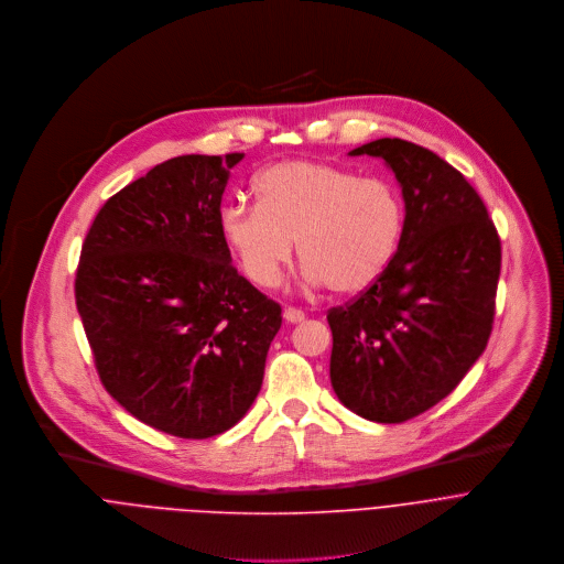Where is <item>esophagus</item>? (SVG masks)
I'll return each instance as SVG.
<instances>
[{
    "label": "esophagus",
    "instance_id": "34e87169",
    "mask_svg": "<svg viewBox=\"0 0 564 564\" xmlns=\"http://www.w3.org/2000/svg\"><path fill=\"white\" fill-rule=\"evenodd\" d=\"M304 311H300V308H293V306H289V308H284V319L289 322V324H300V322H304Z\"/></svg>",
    "mask_w": 564,
    "mask_h": 564
}]
</instances>
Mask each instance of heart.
<instances>
[{
	"mask_svg": "<svg viewBox=\"0 0 564 564\" xmlns=\"http://www.w3.org/2000/svg\"><path fill=\"white\" fill-rule=\"evenodd\" d=\"M256 193L221 206L219 234L258 289L280 284L293 242L308 280L337 295L369 291L395 260L404 202L384 177L291 160L264 169Z\"/></svg>",
	"mask_w": 564,
	"mask_h": 564,
	"instance_id": "b5f03b06",
	"label": "heart"
}]
</instances>
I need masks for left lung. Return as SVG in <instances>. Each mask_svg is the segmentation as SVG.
Segmentation results:
<instances>
[{"label": "left lung", "mask_w": 564, "mask_h": 564, "mask_svg": "<svg viewBox=\"0 0 564 564\" xmlns=\"http://www.w3.org/2000/svg\"><path fill=\"white\" fill-rule=\"evenodd\" d=\"M349 155L382 158L395 173L404 234L387 273L326 315L330 384L354 413L398 424L452 393L482 356L500 238L476 188L433 151L382 138Z\"/></svg>", "instance_id": "left-lung-1"}]
</instances>
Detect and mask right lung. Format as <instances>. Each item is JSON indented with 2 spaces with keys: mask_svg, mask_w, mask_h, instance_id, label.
Instances as JSON below:
<instances>
[{
  "mask_svg": "<svg viewBox=\"0 0 564 564\" xmlns=\"http://www.w3.org/2000/svg\"><path fill=\"white\" fill-rule=\"evenodd\" d=\"M245 153L180 155L106 199L82 245L75 302L104 389L186 440L251 409L278 302L231 264L219 204Z\"/></svg>",
  "mask_w": 564,
  "mask_h": 564,
  "instance_id": "1",
  "label": "right lung"
}]
</instances>
